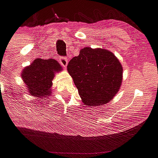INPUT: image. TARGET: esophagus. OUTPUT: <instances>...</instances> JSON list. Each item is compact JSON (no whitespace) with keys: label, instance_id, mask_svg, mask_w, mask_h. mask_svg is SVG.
I'll return each instance as SVG.
<instances>
[{"label":"esophagus","instance_id":"1","mask_svg":"<svg viewBox=\"0 0 158 158\" xmlns=\"http://www.w3.org/2000/svg\"><path fill=\"white\" fill-rule=\"evenodd\" d=\"M59 62H60V64H61L64 67H66L68 65V63H69L68 58H64V57H60V58H59Z\"/></svg>","mask_w":158,"mask_h":158}]
</instances>
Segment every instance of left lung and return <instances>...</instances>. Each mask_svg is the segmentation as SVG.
<instances>
[{"label": "left lung", "instance_id": "obj_1", "mask_svg": "<svg viewBox=\"0 0 158 158\" xmlns=\"http://www.w3.org/2000/svg\"><path fill=\"white\" fill-rule=\"evenodd\" d=\"M68 72L85 106H98L110 101L122 83V65L113 52L85 47L68 64Z\"/></svg>", "mask_w": 158, "mask_h": 158}]
</instances>
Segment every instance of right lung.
Wrapping results in <instances>:
<instances>
[{"mask_svg":"<svg viewBox=\"0 0 158 158\" xmlns=\"http://www.w3.org/2000/svg\"><path fill=\"white\" fill-rule=\"evenodd\" d=\"M62 69L61 65L54 58H37L31 65L23 69L21 78L31 95L45 100L52 93L50 89L55 73Z\"/></svg>","mask_w":158,"mask_h":158,"instance_id":"right-lung-1","label":"right lung"}]
</instances>
